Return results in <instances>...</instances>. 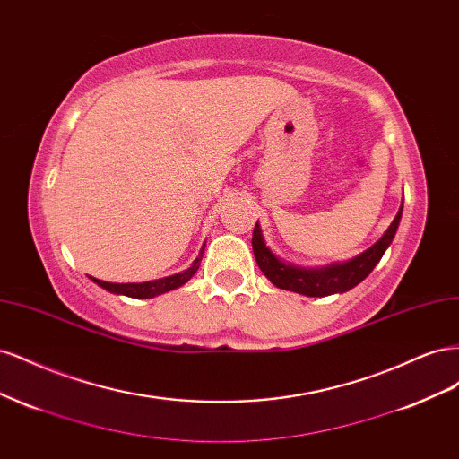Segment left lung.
<instances>
[{
    "mask_svg": "<svg viewBox=\"0 0 459 459\" xmlns=\"http://www.w3.org/2000/svg\"><path fill=\"white\" fill-rule=\"evenodd\" d=\"M400 218L402 206L398 208V214L393 220V224L383 233V238L375 245H371L368 251L354 256L352 260L331 264V266L324 268H300L295 266V264H287L281 258H277L270 251V247H266L258 221L253 231V253L258 268L275 287L293 290V293H300L307 297H327L335 293H344V290H351L359 281H364L371 273V270L377 266V262L385 255L388 245L394 239Z\"/></svg>",
    "mask_w": 459,
    "mask_h": 459,
    "instance_id": "8db88e82",
    "label": "left lung"
}]
</instances>
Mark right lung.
<instances>
[{
	"instance_id": "add662e5",
	"label": "right lung",
	"mask_w": 459,
	"mask_h": 459,
	"mask_svg": "<svg viewBox=\"0 0 459 459\" xmlns=\"http://www.w3.org/2000/svg\"><path fill=\"white\" fill-rule=\"evenodd\" d=\"M203 251H204V245L201 248L199 256L193 260V264L187 270L169 275V277H162V280H152V281H145V283H108V281L95 280V277H91V281L103 287L105 290H108V293H115V295H124V297H132V299H152V297L169 293V290L187 283L201 266Z\"/></svg>"
}]
</instances>
